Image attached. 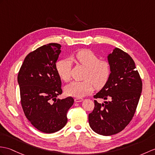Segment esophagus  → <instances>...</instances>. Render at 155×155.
<instances>
[{
	"label": "esophagus",
	"instance_id": "obj_1",
	"mask_svg": "<svg viewBox=\"0 0 155 155\" xmlns=\"http://www.w3.org/2000/svg\"><path fill=\"white\" fill-rule=\"evenodd\" d=\"M82 100H83V98H76L74 99V102H82Z\"/></svg>",
	"mask_w": 155,
	"mask_h": 155
}]
</instances>
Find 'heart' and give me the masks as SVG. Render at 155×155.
<instances>
[{
  "label": "heart",
  "instance_id": "heart-1",
  "mask_svg": "<svg viewBox=\"0 0 155 155\" xmlns=\"http://www.w3.org/2000/svg\"><path fill=\"white\" fill-rule=\"evenodd\" d=\"M70 60L63 59L56 63V71L59 77L64 82L71 78V61L76 62L87 69L84 81H73L67 85L64 91L68 95L80 98L91 94L94 90L104 87L108 81L111 74L110 63L106 61H100L98 55L88 49H82Z\"/></svg>",
  "mask_w": 155,
  "mask_h": 155
}]
</instances>
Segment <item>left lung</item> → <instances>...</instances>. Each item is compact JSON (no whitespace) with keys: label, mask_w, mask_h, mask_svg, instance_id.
I'll return each instance as SVG.
<instances>
[{"label":"left lung","mask_w":155,"mask_h":155,"mask_svg":"<svg viewBox=\"0 0 155 155\" xmlns=\"http://www.w3.org/2000/svg\"><path fill=\"white\" fill-rule=\"evenodd\" d=\"M111 74L105 86L94 98V108L88 115L89 125L96 134L109 136L121 131L134 116L142 92V81L134 61L116 48L107 56Z\"/></svg>","instance_id":"obj_1"}]
</instances>
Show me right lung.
<instances>
[{
    "mask_svg": "<svg viewBox=\"0 0 155 155\" xmlns=\"http://www.w3.org/2000/svg\"><path fill=\"white\" fill-rule=\"evenodd\" d=\"M61 45L51 43L30 53L18 75L21 104L25 116L39 131L52 134L67 122V114L74 99L57 98L62 94L56 62Z\"/></svg>",
    "mask_w": 155,
    "mask_h": 155,
    "instance_id": "1",
    "label": "right lung"
}]
</instances>
